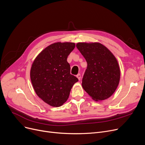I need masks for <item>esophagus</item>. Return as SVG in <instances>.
<instances>
[{
  "mask_svg": "<svg viewBox=\"0 0 145 145\" xmlns=\"http://www.w3.org/2000/svg\"><path fill=\"white\" fill-rule=\"evenodd\" d=\"M76 77L78 78V79L80 80V78H81V76H80V74H78L76 75Z\"/></svg>",
  "mask_w": 145,
  "mask_h": 145,
  "instance_id": "obj_1",
  "label": "esophagus"
}]
</instances>
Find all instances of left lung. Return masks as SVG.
Returning <instances> with one entry per match:
<instances>
[{
	"label": "left lung",
	"instance_id": "1",
	"mask_svg": "<svg viewBox=\"0 0 145 145\" xmlns=\"http://www.w3.org/2000/svg\"><path fill=\"white\" fill-rule=\"evenodd\" d=\"M77 48L87 62L82 85L93 100L110 97L120 79V70L115 56L102 44L78 42Z\"/></svg>",
	"mask_w": 145,
	"mask_h": 145
}]
</instances>
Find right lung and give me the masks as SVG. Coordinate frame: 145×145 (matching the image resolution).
Listing matches in <instances>:
<instances>
[{
    "label": "right lung",
    "mask_w": 145,
    "mask_h": 145,
    "mask_svg": "<svg viewBox=\"0 0 145 145\" xmlns=\"http://www.w3.org/2000/svg\"><path fill=\"white\" fill-rule=\"evenodd\" d=\"M75 47L74 42H57L48 46L37 56L30 78L37 95L44 102L58 107L67 100L78 79L71 74L67 59Z\"/></svg>",
    "instance_id": "1"
}]
</instances>
